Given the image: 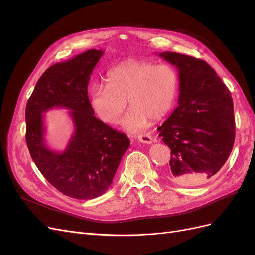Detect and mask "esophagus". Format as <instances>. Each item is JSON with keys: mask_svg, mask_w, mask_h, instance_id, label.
<instances>
[{"mask_svg": "<svg viewBox=\"0 0 255 255\" xmlns=\"http://www.w3.org/2000/svg\"><path fill=\"white\" fill-rule=\"evenodd\" d=\"M138 140L142 143H146V144H151L152 143V137L149 134L145 135H140L138 136Z\"/></svg>", "mask_w": 255, "mask_h": 255, "instance_id": "obj_1", "label": "esophagus"}]
</instances>
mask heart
Wrapping results in <instances>:
<instances>
[{"label":"heart","mask_w":255,"mask_h":255,"mask_svg":"<svg viewBox=\"0 0 255 255\" xmlns=\"http://www.w3.org/2000/svg\"><path fill=\"white\" fill-rule=\"evenodd\" d=\"M179 89L174 69L152 61L127 60L107 73V84L90 90V103L98 117L109 125L118 123L127 107L132 106L122 121L128 132H140L150 119L158 120L171 110Z\"/></svg>","instance_id":"obj_1"}]
</instances>
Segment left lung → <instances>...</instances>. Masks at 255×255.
I'll return each instance as SVG.
<instances>
[{
	"instance_id": "obj_1",
	"label": "left lung",
	"mask_w": 255,
	"mask_h": 255,
	"mask_svg": "<svg viewBox=\"0 0 255 255\" xmlns=\"http://www.w3.org/2000/svg\"><path fill=\"white\" fill-rule=\"evenodd\" d=\"M158 55L179 71V106L157 129L171 150L166 174L172 182L196 186L226 164L235 140L231 92L206 61L175 52Z\"/></svg>"
}]
</instances>
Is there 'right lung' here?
Segmentation results:
<instances>
[{
	"label": "right lung",
	"instance_id": "right-lung-1",
	"mask_svg": "<svg viewBox=\"0 0 255 255\" xmlns=\"http://www.w3.org/2000/svg\"><path fill=\"white\" fill-rule=\"evenodd\" d=\"M103 53L91 49L51 66L38 80L25 110V139L37 168L58 191L80 200L95 199L109 189L130 143L126 134L96 117L89 101L90 75ZM54 107L70 110L75 126L63 152L44 142L43 113Z\"/></svg>",
	"mask_w": 255,
	"mask_h": 255
}]
</instances>
